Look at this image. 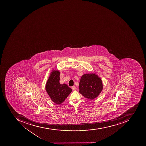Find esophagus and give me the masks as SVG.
Masks as SVG:
<instances>
[{
  "label": "esophagus",
  "instance_id": "obj_1",
  "mask_svg": "<svg viewBox=\"0 0 146 146\" xmlns=\"http://www.w3.org/2000/svg\"><path fill=\"white\" fill-rule=\"evenodd\" d=\"M72 90H74H74H76V86H72Z\"/></svg>",
  "mask_w": 146,
  "mask_h": 146
}]
</instances>
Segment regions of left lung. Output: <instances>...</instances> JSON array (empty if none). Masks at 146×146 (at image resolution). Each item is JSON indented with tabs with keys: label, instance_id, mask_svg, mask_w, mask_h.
I'll return each mask as SVG.
<instances>
[{
	"label": "left lung",
	"instance_id": "1",
	"mask_svg": "<svg viewBox=\"0 0 146 146\" xmlns=\"http://www.w3.org/2000/svg\"><path fill=\"white\" fill-rule=\"evenodd\" d=\"M79 89L84 97L93 100L98 96L103 89L102 81L95 74H87L81 78Z\"/></svg>",
	"mask_w": 146,
	"mask_h": 146
}]
</instances>
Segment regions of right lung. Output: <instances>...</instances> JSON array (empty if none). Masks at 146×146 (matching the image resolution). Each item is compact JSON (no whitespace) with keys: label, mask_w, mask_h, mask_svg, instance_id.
I'll return each instance as SVG.
<instances>
[{"label":"right lung","mask_w":146,"mask_h":146,"mask_svg":"<svg viewBox=\"0 0 146 146\" xmlns=\"http://www.w3.org/2000/svg\"><path fill=\"white\" fill-rule=\"evenodd\" d=\"M59 76L60 72L58 70H54L46 85V91L51 99L57 105L62 103L72 92V89L66 84H60Z\"/></svg>","instance_id":"1"}]
</instances>
